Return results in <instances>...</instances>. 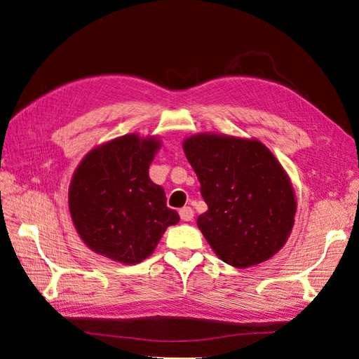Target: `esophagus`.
Listing matches in <instances>:
<instances>
[{
    "mask_svg": "<svg viewBox=\"0 0 359 359\" xmlns=\"http://www.w3.org/2000/svg\"><path fill=\"white\" fill-rule=\"evenodd\" d=\"M180 217H181L182 222H191L193 217H194V212H193L190 206H184V208L180 210Z\"/></svg>",
    "mask_w": 359,
    "mask_h": 359,
    "instance_id": "obj_1",
    "label": "esophagus"
}]
</instances>
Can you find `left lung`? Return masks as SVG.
<instances>
[{"instance_id": "obj_1", "label": "left lung", "mask_w": 359, "mask_h": 359, "mask_svg": "<svg viewBox=\"0 0 359 359\" xmlns=\"http://www.w3.org/2000/svg\"><path fill=\"white\" fill-rule=\"evenodd\" d=\"M208 211L198 227L214 253L235 268L273 257L290 236L297 199L276 156L255 137L198 133L182 140Z\"/></svg>"}]
</instances>
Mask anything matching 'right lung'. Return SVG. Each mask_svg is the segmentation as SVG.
I'll list each match as a JSON object with an SVG mask.
<instances>
[{
    "label": "right lung",
    "mask_w": 359,
    "mask_h": 359,
    "mask_svg": "<svg viewBox=\"0 0 359 359\" xmlns=\"http://www.w3.org/2000/svg\"><path fill=\"white\" fill-rule=\"evenodd\" d=\"M158 136L128 133L97 145L76 168L69 210L81 240L94 253L124 265L153 255L163 233L180 222L148 170Z\"/></svg>",
    "instance_id": "1"
}]
</instances>
